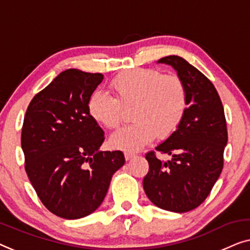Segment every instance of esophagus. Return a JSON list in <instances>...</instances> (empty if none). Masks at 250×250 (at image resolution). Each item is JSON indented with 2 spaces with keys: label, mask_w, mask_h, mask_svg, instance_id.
<instances>
[{
  "label": "esophagus",
  "mask_w": 250,
  "mask_h": 250,
  "mask_svg": "<svg viewBox=\"0 0 250 250\" xmlns=\"http://www.w3.org/2000/svg\"><path fill=\"white\" fill-rule=\"evenodd\" d=\"M124 155H125V159H126V160H127V161L131 160V159H133L134 157H135V154L132 153V152H125Z\"/></svg>",
  "instance_id": "1"
}]
</instances>
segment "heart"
<instances>
[{
    "label": "heart",
    "mask_w": 250,
    "mask_h": 250,
    "mask_svg": "<svg viewBox=\"0 0 250 250\" xmlns=\"http://www.w3.org/2000/svg\"><path fill=\"white\" fill-rule=\"evenodd\" d=\"M114 97L97 90L88 100V113L108 129L118 127L123 108L132 107L134 124L110 137L111 146L137 151L154 140L167 139L182 124L187 110V91L176 75H164L151 68H135L118 74L110 82Z\"/></svg>",
    "instance_id": "b5f03b06"
}]
</instances>
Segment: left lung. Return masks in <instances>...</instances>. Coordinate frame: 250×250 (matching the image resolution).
I'll use <instances>...</instances> for the list:
<instances>
[{
    "mask_svg": "<svg viewBox=\"0 0 250 250\" xmlns=\"http://www.w3.org/2000/svg\"><path fill=\"white\" fill-rule=\"evenodd\" d=\"M157 63L170 65L185 84L187 110L177 131L155 147L171 159L162 161L154 152L146 155L150 169L143 188L155 206L184 213L203 203L221 175L227 123L218 91L196 67L176 55Z\"/></svg>",
    "mask_w": 250,
    "mask_h": 250,
    "instance_id": "8db88e82",
    "label": "left lung"
}]
</instances>
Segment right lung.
<instances>
[{"instance_id":"add662e5","label":"right lung","mask_w":250,"mask_h":250,"mask_svg":"<svg viewBox=\"0 0 250 250\" xmlns=\"http://www.w3.org/2000/svg\"><path fill=\"white\" fill-rule=\"evenodd\" d=\"M100 73L62 72L29 104L21 147L38 197L60 218L81 219L99 208L111 177L125 164L122 151H101L103 128L90 117L88 100Z\"/></svg>"}]
</instances>
